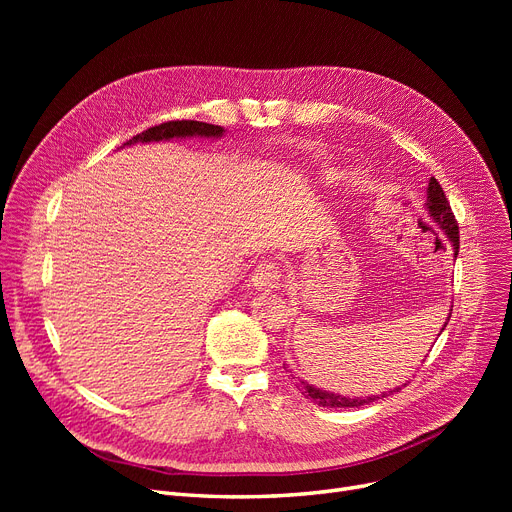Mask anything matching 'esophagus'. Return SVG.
I'll return each mask as SVG.
<instances>
[{
    "label": "esophagus",
    "mask_w": 512,
    "mask_h": 512,
    "mask_svg": "<svg viewBox=\"0 0 512 512\" xmlns=\"http://www.w3.org/2000/svg\"><path fill=\"white\" fill-rule=\"evenodd\" d=\"M280 278H282L280 267L276 263L263 261V263H259L255 267V272L251 276V282L259 290H276L280 286Z\"/></svg>",
    "instance_id": "obj_1"
}]
</instances>
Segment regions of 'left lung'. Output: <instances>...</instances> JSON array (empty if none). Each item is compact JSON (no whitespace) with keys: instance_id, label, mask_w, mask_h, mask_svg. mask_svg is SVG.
I'll return each instance as SVG.
<instances>
[{"instance_id":"left-lung-1","label":"left lung","mask_w":512,"mask_h":512,"mask_svg":"<svg viewBox=\"0 0 512 512\" xmlns=\"http://www.w3.org/2000/svg\"><path fill=\"white\" fill-rule=\"evenodd\" d=\"M425 209H427L429 215H432V220L440 226V230H444L446 236L450 238L452 249H454V257L459 255V224H456L454 213H452V209H450V203H448V199H446V195H444V191H442V186H440V182H438L436 178H429ZM450 313H452V309H450ZM448 319H450V315H448ZM448 319H446V324H448ZM446 324H444V328H446ZM444 328H442V330H444ZM440 334H442V332H440ZM440 334H438V336H440ZM284 369H286V367H284ZM290 373H292V371H290ZM405 386H407V384H405ZM299 390H301V394H305V398H309L311 402H315V405H319V407H326V409H353V407L369 405V402L378 400V398H386L388 394L398 392L400 388H394V390H390V392H386V394H380V396H367V398H359V396H357V398H348V396H342V394L319 390V388H315V386H311V384H307V382H301Z\"/></svg>"}]
</instances>
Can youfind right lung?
<instances>
[{
    "label": "right lung",
    "mask_w": 512,
    "mask_h": 512,
    "mask_svg": "<svg viewBox=\"0 0 512 512\" xmlns=\"http://www.w3.org/2000/svg\"><path fill=\"white\" fill-rule=\"evenodd\" d=\"M224 134L222 126L205 124L197 120H176V122H164L159 126L147 128L137 137H132L124 145L134 143H155V141H170V139H188V137H207V139H218Z\"/></svg>",
    "instance_id": "add662e5"
}]
</instances>
